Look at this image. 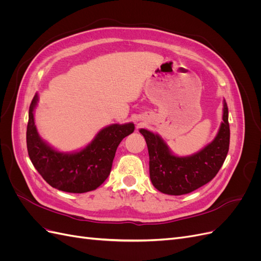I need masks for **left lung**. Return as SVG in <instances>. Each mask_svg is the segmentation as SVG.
Instances as JSON below:
<instances>
[{"label": "left lung", "mask_w": 261, "mask_h": 261, "mask_svg": "<svg viewBox=\"0 0 261 261\" xmlns=\"http://www.w3.org/2000/svg\"><path fill=\"white\" fill-rule=\"evenodd\" d=\"M146 139L149 152V173L152 185L163 194L179 196L192 193L217 175L230 146V125L226 102L223 122L215 140L199 152L189 156L173 154L160 136L147 129L139 130Z\"/></svg>", "instance_id": "1"}]
</instances>
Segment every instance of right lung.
<instances>
[{
	"label": "right lung",
	"instance_id": "1",
	"mask_svg": "<svg viewBox=\"0 0 261 261\" xmlns=\"http://www.w3.org/2000/svg\"><path fill=\"white\" fill-rule=\"evenodd\" d=\"M38 94L29 107L27 150L31 162L43 179L59 191L82 194L98 188L110 175L116 149L135 129L133 123L112 124L101 129L91 143L78 152H59L39 137L34 110Z\"/></svg>",
	"mask_w": 261,
	"mask_h": 261
}]
</instances>
